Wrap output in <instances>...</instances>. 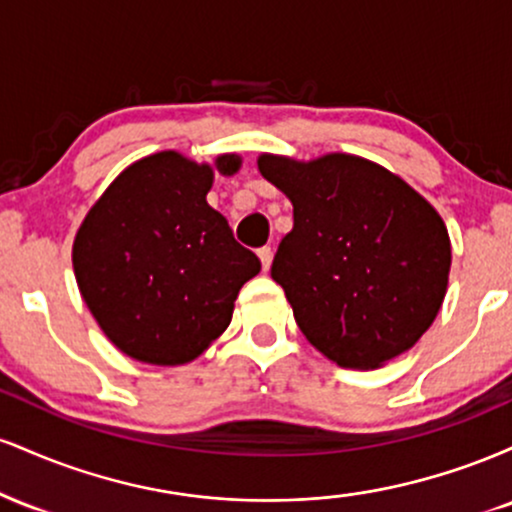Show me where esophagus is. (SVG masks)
Wrapping results in <instances>:
<instances>
[{"label":"esophagus","instance_id":"esophagus-1","mask_svg":"<svg viewBox=\"0 0 512 512\" xmlns=\"http://www.w3.org/2000/svg\"><path fill=\"white\" fill-rule=\"evenodd\" d=\"M272 255H274L272 248H260V250H257V257H260V262H262V269H264V272H267L269 264H272Z\"/></svg>","mask_w":512,"mask_h":512}]
</instances>
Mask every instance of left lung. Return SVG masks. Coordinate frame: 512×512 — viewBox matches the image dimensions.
<instances>
[{"instance_id": "left-lung-1", "label": "left lung", "mask_w": 512, "mask_h": 512, "mask_svg": "<svg viewBox=\"0 0 512 512\" xmlns=\"http://www.w3.org/2000/svg\"><path fill=\"white\" fill-rule=\"evenodd\" d=\"M257 166L293 204L272 279L308 342L356 370L383 366L419 342L448 289L450 238L438 211L358 156H260Z\"/></svg>"}]
</instances>
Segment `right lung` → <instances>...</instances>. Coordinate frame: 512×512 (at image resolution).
<instances>
[{"label": "right lung", "mask_w": 512, "mask_h": 512, "mask_svg": "<svg viewBox=\"0 0 512 512\" xmlns=\"http://www.w3.org/2000/svg\"><path fill=\"white\" fill-rule=\"evenodd\" d=\"M238 156L216 161L236 173ZM214 170L175 151L146 156L115 178L74 240L81 296L122 354L178 366L226 330L255 252L207 204Z\"/></svg>", "instance_id": "add662e5"}]
</instances>
